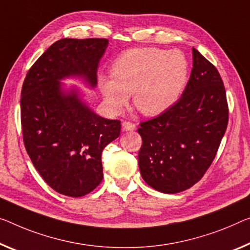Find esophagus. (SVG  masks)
<instances>
[{
	"instance_id": "34e87169",
	"label": "esophagus",
	"mask_w": 250,
	"mask_h": 250,
	"mask_svg": "<svg viewBox=\"0 0 250 250\" xmlns=\"http://www.w3.org/2000/svg\"><path fill=\"white\" fill-rule=\"evenodd\" d=\"M136 128V125L134 124L132 122H123L122 123V129L124 130V132H128V130H134Z\"/></svg>"
}]
</instances>
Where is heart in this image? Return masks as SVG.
Listing matches in <instances>:
<instances>
[{
  "label": "heart",
  "instance_id": "heart-1",
  "mask_svg": "<svg viewBox=\"0 0 250 250\" xmlns=\"http://www.w3.org/2000/svg\"><path fill=\"white\" fill-rule=\"evenodd\" d=\"M112 77L99 76L98 86L110 112L120 114L133 95L145 116L170 109L186 88L189 75L182 52L146 47L122 52L110 67Z\"/></svg>",
  "mask_w": 250,
  "mask_h": 250
}]
</instances>
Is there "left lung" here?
<instances>
[{
    "label": "left lung",
    "instance_id": "left-lung-1",
    "mask_svg": "<svg viewBox=\"0 0 250 250\" xmlns=\"http://www.w3.org/2000/svg\"><path fill=\"white\" fill-rule=\"evenodd\" d=\"M193 68L181 98L170 109L142 122L138 167L149 187L178 193L200 181L225 135L228 104L217 68L192 49Z\"/></svg>",
    "mask_w": 250,
    "mask_h": 250
}]
</instances>
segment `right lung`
I'll return each mask as SVG.
<instances>
[{
	"mask_svg": "<svg viewBox=\"0 0 250 250\" xmlns=\"http://www.w3.org/2000/svg\"><path fill=\"white\" fill-rule=\"evenodd\" d=\"M107 39H61L26 74L21 91L23 142L34 167L60 194L79 198L103 180L102 153L120 136L121 122L98 116L60 80L83 78L97 85Z\"/></svg>",
	"mask_w": 250,
	"mask_h": 250,
	"instance_id": "add662e5",
	"label": "right lung"
}]
</instances>
